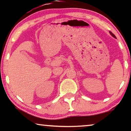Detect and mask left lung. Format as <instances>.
<instances>
[{
	"instance_id": "1",
	"label": "left lung",
	"mask_w": 131,
	"mask_h": 131,
	"mask_svg": "<svg viewBox=\"0 0 131 131\" xmlns=\"http://www.w3.org/2000/svg\"><path fill=\"white\" fill-rule=\"evenodd\" d=\"M110 35H112V36H113V37H114V38H116V37L115 36V35H114L113 33H112V32H110Z\"/></svg>"
}]
</instances>
